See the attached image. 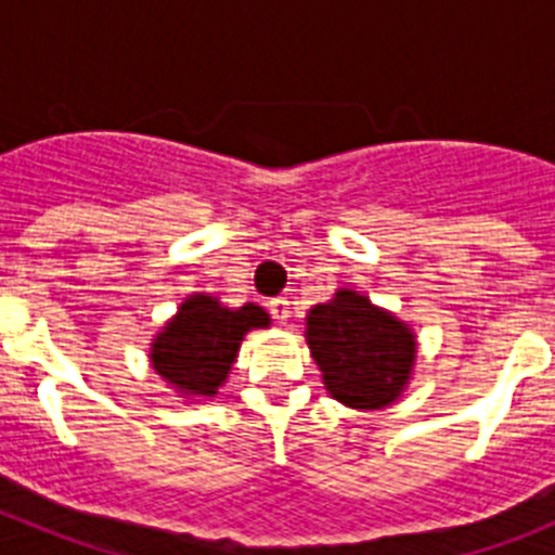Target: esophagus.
I'll return each instance as SVG.
<instances>
[{
    "instance_id": "esophagus-1",
    "label": "esophagus",
    "mask_w": 555,
    "mask_h": 555,
    "mask_svg": "<svg viewBox=\"0 0 555 555\" xmlns=\"http://www.w3.org/2000/svg\"><path fill=\"white\" fill-rule=\"evenodd\" d=\"M269 313H272V317L278 322H286L288 313H292V308H288L286 297H274V300H269Z\"/></svg>"
}]
</instances>
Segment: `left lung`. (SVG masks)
Instances as JSON below:
<instances>
[{"mask_svg":"<svg viewBox=\"0 0 555 555\" xmlns=\"http://www.w3.org/2000/svg\"><path fill=\"white\" fill-rule=\"evenodd\" d=\"M306 338L338 403L372 411L391 405L411 380L416 336L395 313L372 306L370 297L338 288L306 317Z\"/></svg>","mask_w":555,"mask_h":555,"instance_id":"left-lung-1","label":"left lung"}]
</instances>
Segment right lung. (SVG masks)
Instances as JSON below:
<instances>
[{
  "instance_id": "right-lung-1",
  "label": "right lung",
  "mask_w": 555,
  "mask_h": 555,
  "mask_svg": "<svg viewBox=\"0 0 555 555\" xmlns=\"http://www.w3.org/2000/svg\"><path fill=\"white\" fill-rule=\"evenodd\" d=\"M253 327H269V313L261 306L228 308L210 294H189L152 338V370L180 397H214Z\"/></svg>"
}]
</instances>
